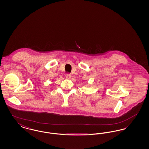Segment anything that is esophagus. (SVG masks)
<instances>
[{"instance_id":"esophagus-1","label":"esophagus","mask_w":149,"mask_h":149,"mask_svg":"<svg viewBox=\"0 0 149 149\" xmlns=\"http://www.w3.org/2000/svg\"><path fill=\"white\" fill-rule=\"evenodd\" d=\"M65 77L67 78L68 79H70L71 78V75L70 74H66Z\"/></svg>"}]
</instances>
